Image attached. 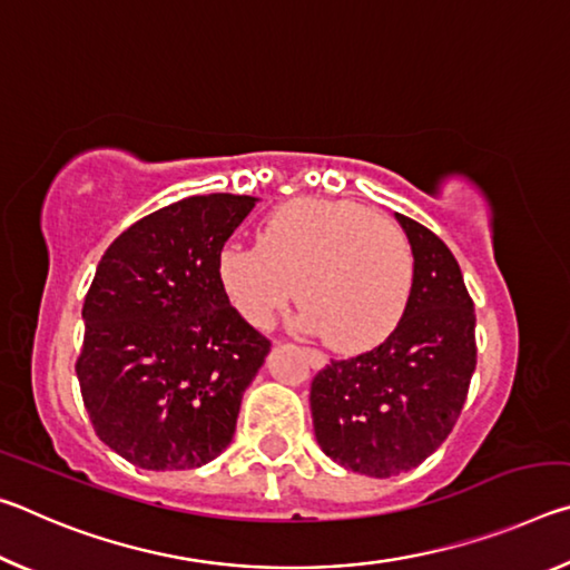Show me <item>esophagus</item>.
<instances>
[{
	"instance_id": "1",
	"label": "esophagus",
	"mask_w": 570,
	"mask_h": 570,
	"mask_svg": "<svg viewBox=\"0 0 570 570\" xmlns=\"http://www.w3.org/2000/svg\"><path fill=\"white\" fill-rule=\"evenodd\" d=\"M304 356L308 360V364L314 366V370H322V366L326 364V356L322 354V352H316V350H312V346H304Z\"/></svg>"
}]
</instances>
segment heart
Returning a JSON list of instances; mask_svg holds the SVG:
<instances>
[{"mask_svg":"<svg viewBox=\"0 0 570 570\" xmlns=\"http://www.w3.org/2000/svg\"><path fill=\"white\" fill-rule=\"evenodd\" d=\"M228 304L256 330L302 302L298 330L324 334L342 354L366 352L397 330L414 258L404 230L352 200L294 198L268 214L256 246L228 240L216 254Z\"/></svg>","mask_w":570,"mask_h":570,"instance_id":"1","label":"heart"}]
</instances>
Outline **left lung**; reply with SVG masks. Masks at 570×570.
Returning <instances> with one entry per match:
<instances>
[{
	"instance_id": "obj_1",
	"label": "left lung",
	"mask_w": 570,
	"mask_h": 570,
	"mask_svg": "<svg viewBox=\"0 0 570 570\" xmlns=\"http://www.w3.org/2000/svg\"><path fill=\"white\" fill-rule=\"evenodd\" d=\"M414 278L387 340L352 360H332L312 380L314 435L324 455L370 478L428 460L455 428L478 364L475 308L452 250L397 214Z\"/></svg>"
}]
</instances>
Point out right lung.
<instances>
[{
  "label": "right lung",
  "mask_w": 570,
  "mask_h": 570,
  "mask_svg": "<svg viewBox=\"0 0 570 570\" xmlns=\"http://www.w3.org/2000/svg\"><path fill=\"white\" fill-rule=\"evenodd\" d=\"M256 198L210 193L156 210L105 250L75 372L98 438L142 470H193L236 432L272 342L240 320L216 254Z\"/></svg>",
  "instance_id": "obj_1"
}]
</instances>
